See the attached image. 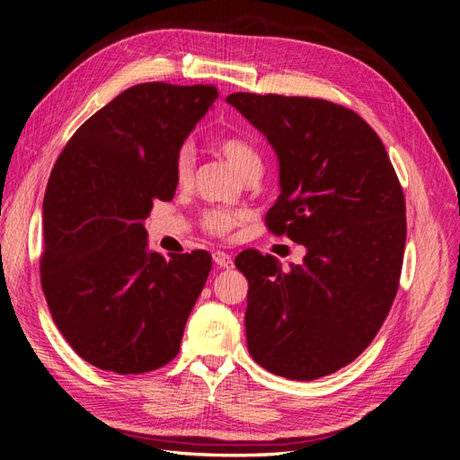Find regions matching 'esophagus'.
Segmentation results:
<instances>
[{
	"label": "esophagus",
	"mask_w": 460,
	"mask_h": 460,
	"mask_svg": "<svg viewBox=\"0 0 460 460\" xmlns=\"http://www.w3.org/2000/svg\"><path fill=\"white\" fill-rule=\"evenodd\" d=\"M213 261L218 264L220 269H232V267H234L232 255H228V253H225V252H215V253H213Z\"/></svg>",
	"instance_id": "34e87169"
}]
</instances>
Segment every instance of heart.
I'll list each match as a JSON object with an SVG mask.
<instances>
[{"label": "heart", "mask_w": 460, "mask_h": 460, "mask_svg": "<svg viewBox=\"0 0 460 460\" xmlns=\"http://www.w3.org/2000/svg\"><path fill=\"white\" fill-rule=\"evenodd\" d=\"M217 147L234 166V171L242 178L252 174H261L262 157L259 149L247 142L242 136H222L217 140ZM193 171V151L190 146L180 147L174 159V176L180 184L190 180ZM243 220V213L238 211H208L203 215V226L207 232L215 235H226L235 225Z\"/></svg>", "instance_id": "1"}]
</instances>
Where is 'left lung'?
I'll return each mask as SVG.
<instances>
[{
	"label": "left lung",
	"instance_id": "left-lung-1",
	"mask_svg": "<svg viewBox=\"0 0 460 460\" xmlns=\"http://www.w3.org/2000/svg\"><path fill=\"white\" fill-rule=\"evenodd\" d=\"M226 102L280 166L270 232L305 245L301 264L243 252L245 336L257 365L316 380L363 353L392 309L405 253V198L385 147L355 111L314 97L238 92Z\"/></svg>",
	"mask_w": 460,
	"mask_h": 460
}]
</instances>
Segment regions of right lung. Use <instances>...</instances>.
I'll use <instances>...</instances> for the list:
<instances>
[{
    "mask_svg": "<svg viewBox=\"0 0 460 460\" xmlns=\"http://www.w3.org/2000/svg\"><path fill=\"white\" fill-rule=\"evenodd\" d=\"M215 86L147 82L119 93L73 134L44 198L41 289L63 338L117 374L161 368L211 272L203 249L149 252L144 220L171 201L174 159L215 103Z\"/></svg>",
    "mask_w": 460,
    "mask_h": 460,
    "instance_id": "obj_1",
    "label": "right lung"
}]
</instances>
